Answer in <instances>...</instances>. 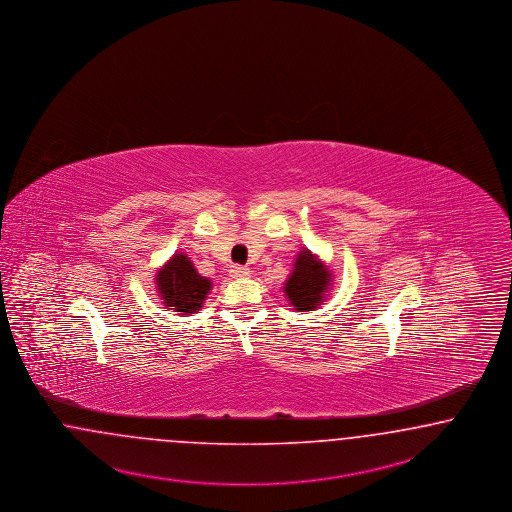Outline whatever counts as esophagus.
I'll return each instance as SVG.
<instances>
[{
    "instance_id": "esophagus-1",
    "label": "esophagus",
    "mask_w": 512,
    "mask_h": 512,
    "mask_svg": "<svg viewBox=\"0 0 512 512\" xmlns=\"http://www.w3.org/2000/svg\"><path fill=\"white\" fill-rule=\"evenodd\" d=\"M249 268L246 266H232L230 268V278H234V280H242V278H247L249 276Z\"/></svg>"
}]
</instances>
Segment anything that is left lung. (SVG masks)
I'll use <instances>...</instances> for the list:
<instances>
[{
    "label": "left lung",
    "mask_w": 512,
    "mask_h": 512,
    "mask_svg": "<svg viewBox=\"0 0 512 512\" xmlns=\"http://www.w3.org/2000/svg\"><path fill=\"white\" fill-rule=\"evenodd\" d=\"M333 283L331 266L308 247H300L293 270L283 282V293L295 312H314L331 295Z\"/></svg>",
    "instance_id": "1"
}]
</instances>
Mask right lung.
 Instances as JSON below:
<instances>
[{"label": "right lung", "instance_id": "right-lung-1", "mask_svg": "<svg viewBox=\"0 0 512 512\" xmlns=\"http://www.w3.org/2000/svg\"><path fill=\"white\" fill-rule=\"evenodd\" d=\"M155 289L168 310L181 318L196 314L212 291V280L200 276L187 253L177 251L155 272Z\"/></svg>", "mask_w": 512, "mask_h": 512}]
</instances>
